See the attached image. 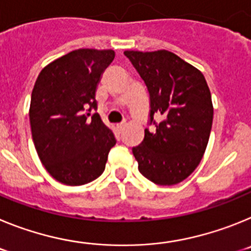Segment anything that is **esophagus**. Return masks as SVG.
Returning a JSON list of instances; mask_svg holds the SVG:
<instances>
[{"label": "esophagus", "instance_id": "1", "mask_svg": "<svg viewBox=\"0 0 251 251\" xmlns=\"http://www.w3.org/2000/svg\"><path fill=\"white\" fill-rule=\"evenodd\" d=\"M115 127H117V129H118L119 132H122V130H123V128H124V123H119V124H117V126H115Z\"/></svg>", "mask_w": 251, "mask_h": 251}]
</instances>
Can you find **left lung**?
<instances>
[{
	"mask_svg": "<svg viewBox=\"0 0 251 251\" xmlns=\"http://www.w3.org/2000/svg\"><path fill=\"white\" fill-rule=\"evenodd\" d=\"M150 94L145 139L132 152L156 185L179 183L201 162L212 127L211 93L200 70L167 50L124 51ZM154 118H161L156 122Z\"/></svg>",
	"mask_w": 251,
	"mask_h": 251,
	"instance_id": "1",
	"label": "left lung"
}]
</instances>
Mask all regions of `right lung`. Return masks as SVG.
<instances>
[{
  "mask_svg": "<svg viewBox=\"0 0 251 251\" xmlns=\"http://www.w3.org/2000/svg\"><path fill=\"white\" fill-rule=\"evenodd\" d=\"M113 50L79 49L41 70L31 94L32 141L56 181L80 186L98 178L114 147L112 130L98 113L95 93Z\"/></svg>",
  "mask_w": 251,
  "mask_h": 251,
  "instance_id": "obj_1",
  "label": "right lung"
}]
</instances>
